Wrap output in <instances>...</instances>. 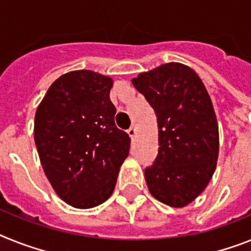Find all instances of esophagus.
<instances>
[{
    "label": "esophagus",
    "mask_w": 251,
    "mask_h": 251,
    "mask_svg": "<svg viewBox=\"0 0 251 251\" xmlns=\"http://www.w3.org/2000/svg\"><path fill=\"white\" fill-rule=\"evenodd\" d=\"M127 134H129V136L131 139L135 138V135H136V129H135V127H134V126H131V127H130V129L127 130Z\"/></svg>",
    "instance_id": "esophagus-1"
}]
</instances>
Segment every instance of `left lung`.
<instances>
[{
    "instance_id": "1",
    "label": "left lung",
    "mask_w": 251,
    "mask_h": 251,
    "mask_svg": "<svg viewBox=\"0 0 251 251\" xmlns=\"http://www.w3.org/2000/svg\"><path fill=\"white\" fill-rule=\"evenodd\" d=\"M132 85L157 116L159 148L144 171L149 191L167 205L185 207L216 170L220 136L209 94L197 73L177 62L140 74Z\"/></svg>"
}]
</instances>
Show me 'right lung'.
I'll use <instances>...</instances> for the list:
<instances>
[{
  "label": "right lung",
  "mask_w": 251,
  "mask_h": 251,
  "mask_svg": "<svg viewBox=\"0 0 251 251\" xmlns=\"http://www.w3.org/2000/svg\"><path fill=\"white\" fill-rule=\"evenodd\" d=\"M112 79L71 71L50 86L37 108L34 140L44 174L62 201L88 209L106 201L116 186L130 136L115 124Z\"/></svg>",
  "instance_id": "obj_1"
}]
</instances>
